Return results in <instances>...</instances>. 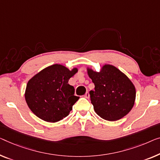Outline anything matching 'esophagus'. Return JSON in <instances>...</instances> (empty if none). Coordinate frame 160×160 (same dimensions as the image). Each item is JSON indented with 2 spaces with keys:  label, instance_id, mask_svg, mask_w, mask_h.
<instances>
[{
  "label": "esophagus",
  "instance_id": "esophagus-1",
  "mask_svg": "<svg viewBox=\"0 0 160 160\" xmlns=\"http://www.w3.org/2000/svg\"><path fill=\"white\" fill-rule=\"evenodd\" d=\"M85 98H90V94H89V92H86V93L85 94Z\"/></svg>",
  "mask_w": 160,
  "mask_h": 160
}]
</instances>
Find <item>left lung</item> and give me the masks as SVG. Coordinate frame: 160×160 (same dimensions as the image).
I'll return each instance as SVG.
<instances>
[{"mask_svg": "<svg viewBox=\"0 0 160 160\" xmlns=\"http://www.w3.org/2000/svg\"><path fill=\"white\" fill-rule=\"evenodd\" d=\"M88 73L95 85L90 96L98 115L116 121L129 113L134 104L136 90L127 76L110 65H105L100 72L88 69Z\"/></svg>", "mask_w": 160, "mask_h": 160, "instance_id": "1", "label": "left lung"}]
</instances>
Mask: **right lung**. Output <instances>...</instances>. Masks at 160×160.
<instances>
[{
	"label": "right lung",
	"mask_w": 160,
	"mask_h": 160,
	"mask_svg": "<svg viewBox=\"0 0 160 160\" xmlns=\"http://www.w3.org/2000/svg\"><path fill=\"white\" fill-rule=\"evenodd\" d=\"M78 72L61 65H53L42 70L28 81L25 99L37 117L47 122H57L68 116L80 97L68 81Z\"/></svg>",
	"instance_id": "obj_1"
}]
</instances>
